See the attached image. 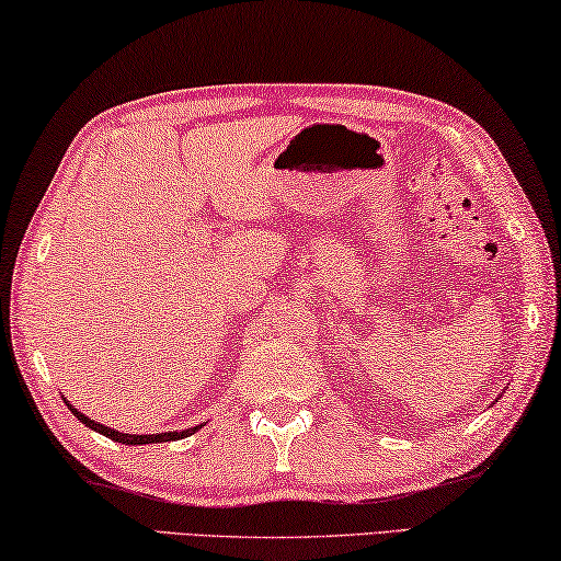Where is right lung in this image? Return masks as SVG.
<instances>
[{
	"instance_id": "add662e5",
	"label": "right lung",
	"mask_w": 561,
	"mask_h": 561,
	"mask_svg": "<svg viewBox=\"0 0 561 561\" xmlns=\"http://www.w3.org/2000/svg\"><path fill=\"white\" fill-rule=\"evenodd\" d=\"M69 409H72L75 412V416L82 424H87L89 430H94V432H100V434H104V437H110V439H114V442H122V444H157V442H172V439H184V437H190V434H194L199 430V426H192V430H184V432H167V434H122V432H114V430H110V426H104V424H96L94 420H89V416H84L82 412H77V409L72 407V404H67Z\"/></svg>"
}]
</instances>
